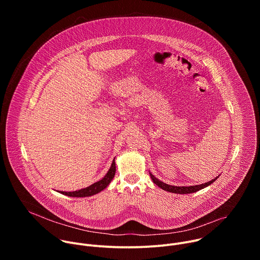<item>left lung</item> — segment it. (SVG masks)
I'll return each instance as SVG.
<instances>
[{
    "mask_svg": "<svg viewBox=\"0 0 260 260\" xmlns=\"http://www.w3.org/2000/svg\"><path fill=\"white\" fill-rule=\"evenodd\" d=\"M149 174H150V177H151L153 183L156 184L158 187H160L161 189H164L166 191H169V192H172V193H179V194H186V193L197 192V191L209 186V185L214 183L215 180H217L219 178V176H217L215 179H212L209 182H206V183L200 184V185H194V186H174V185H169V184H166L162 181L158 180L151 173H149Z\"/></svg>",
    "mask_w": 260,
    "mask_h": 260,
    "instance_id": "1",
    "label": "left lung"
}]
</instances>
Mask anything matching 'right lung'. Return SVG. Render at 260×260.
<instances>
[{
	"instance_id": "add662e5",
	"label": "right lung",
	"mask_w": 260,
	"mask_h": 260,
	"mask_svg": "<svg viewBox=\"0 0 260 260\" xmlns=\"http://www.w3.org/2000/svg\"><path fill=\"white\" fill-rule=\"evenodd\" d=\"M115 172H116V166H115V158H114L109 171L107 172V174L104 176V178L102 180L91 184L90 186H88L86 188H82V189L75 190V191H58V192H60L61 194L68 196V197H72V198H86V197L94 196V194L101 192L102 190H104L105 188H107L110 182L113 180V178L115 176Z\"/></svg>"
}]
</instances>
